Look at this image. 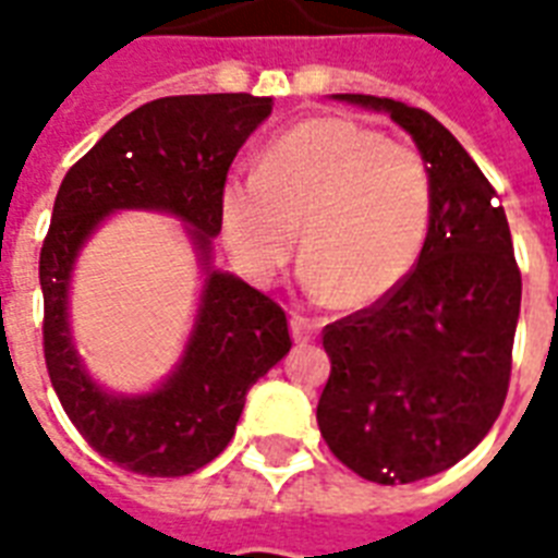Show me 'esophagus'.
I'll use <instances>...</instances> for the list:
<instances>
[{"mask_svg": "<svg viewBox=\"0 0 558 558\" xmlns=\"http://www.w3.org/2000/svg\"><path fill=\"white\" fill-rule=\"evenodd\" d=\"M289 327H292V339H295L298 344H306V341L313 339L315 324L310 322L306 315H301V313L289 315Z\"/></svg>", "mask_w": 558, "mask_h": 558, "instance_id": "1", "label": "esophagus"}]
</instances>
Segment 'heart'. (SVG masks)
Wrapping results in <instances>:
<instances>
[{"instance_id":"obj_1","label":"heart","mask_w":558,"mask_h":558,"mask_svg":"<svg viewBox=\"0 0 558 558\" xmlns=\"http://www.w3.org/2000/svg\"><path fill=\"white\" fill-rule=\"evenodd\" d=\"M432 173L408 144L353 118L318 116L263 147L257 173L228 177L219 231L245 278L266 287L304 245L301 280L348 310L379 304L420 260Z\"/></svg>"}]
</instances>
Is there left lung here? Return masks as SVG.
<instances>
[{
	"instance_id": "obj_1",
	"label": "left lung",
	"mask_w": 558,
	"mask_h": 558,
	"mask_svg": "<svg viewBox=\"0 0 558 558\" xmlns=\"http://www.w3.org/2000/svg\"><path fill=\"white\" fill-rule=\"evenodd\" d=\"M336 98L411 133L432 173V219L411 275L324 327L332 367L318 428L365 481L411 484L466 458L501 414L521 271L498 193L437 118L376 95Z\"/></svg>"
}]
</instances>
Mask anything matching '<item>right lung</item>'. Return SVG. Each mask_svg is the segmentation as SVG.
Returning <instances> with one entry per match:
<instances>
[{
	"label": "right lung",
	"instance_id": "1",
	"mask_svg": "<svg viewBox=\"0 0 558 558\" xmlns=\"http://www.w3.org/2000/svg\"><path fill=\"white\" fill-rule=\"evenodd\" d=\"M269 116L271 98L245 92L150 100L72 165L57 191L39 252L46 367L83 440L126 472L182 477L210 463L234 437L248 388L292 348L287 313L269 295L210 269L228 168ZM124 207L182 218L209 271L186 356L168 383L142 398L98 389L68 332L73 257L112 209Z\"/></svg>",
	"mask_w": 558,
	"mask_h": 558
}]
</instances>
